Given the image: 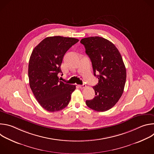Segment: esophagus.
<instances>
[{"instance_id": "obj_1", "label": "esophagus", "mask_w": 154, "mask_h": 154, "mask_svg": "<svg viewBox=\"0 0 154 154\" xmlns=\"http://www.w3.org/2000/svg\"><path fill=\"white\" fill-rule=\"evenodd\" d=\"M79 87L80 88L83 89V88H85L86 87V85L85 84H83V85H79Z\"/></svg>"}]
</instances>
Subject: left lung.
<instances>
[{"label":"left lung","instance_id":"obj_1","mask_svg":"<svg viewBox=\"0 0 154 154\" xmlns=\"http://www.w3.org/2000/svg\"><path fill=\"white\" fill-rule=\"evenodd\" d=\"M80 42L91 61L94 75L99 79L93 87L95 97L86 100V104L97 112L107 111L118 102L124 91L126 69L122 58L113 44L103 38H85Z\"/></svg>","mask_w":154,"mask_h":154}]
</instances>
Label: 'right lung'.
I'll return each mask as SVG.
<instances>
[{
	"instance_id": "1",
	"label": "right lung",
	"mask_w": 154,
	"mask_h": 154,
	"mask_svg": "<svg viewBox=\"0 0 154 154\" xmlns=\"http://www.w3.org/2000/svg\"><path fill=\"white\" fill-rule=\"evenodd\" d=\"M79 40L74 38L47 37L34 48L29 63L30 88L40 105L55 112L67 106L75 85L64 83L58 77L64 54ZM63 75V74H62Z\"/></svg>"
}]
</instances>
